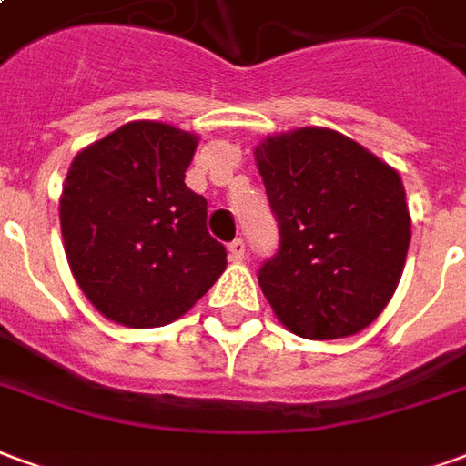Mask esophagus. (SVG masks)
<instances>
[{"label":"esophagus","instance_id":"34e87169","mask_svg":"<svg viewBox=\"0 0 466 466\" xmlns=\"http://www.w3.org/2000/svg\"><path fill=\"white\" fill-rule=\"evenodd\" d=\"M244 254H247V247H244L242 239H234V242H229V259H234V262H242Z\"/></svg>","mask_w":466,"mask_h":466}]
</instances>
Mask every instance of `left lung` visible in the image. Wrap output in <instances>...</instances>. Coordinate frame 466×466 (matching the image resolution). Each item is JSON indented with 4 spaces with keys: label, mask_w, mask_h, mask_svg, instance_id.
Instances as JSON below:
<instances>
[{
    "label": "left lung",
    "mask_w": 466,
    "mask_h": 466,
    "mask_svg": "<svg viewBox=\"0 0 466 466\" xmlns=\"http://www.w3.org/2000/svg\"><path fill=\"white\" fill-rule=\"evenodd\" d=\"M254 157L279 224V247L259 267L277 319L304 339L370 327L397 289L410 249L400 174L322 127L267 137Z\"/></svg>",
    "instance_id": "1"
}]
</instances>
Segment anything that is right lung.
<instances>
[{"instance_id": "add662e5", "label": "right lung", "mask_w": 466, "mask_h": 466, "mask_svg": "<svg viewBox=\"0 0 466 466\" xmlns=\"http://www.w3.org/2000/svg\"><path fill=\"white\" fill-rule=\"evenodd\" d=\"M194 149V134L129 122L69 167L59 199L66 259L112 322H174L227 267L224 244L207 232V199L184 184Z\"/></svg>"}]
</instances>
